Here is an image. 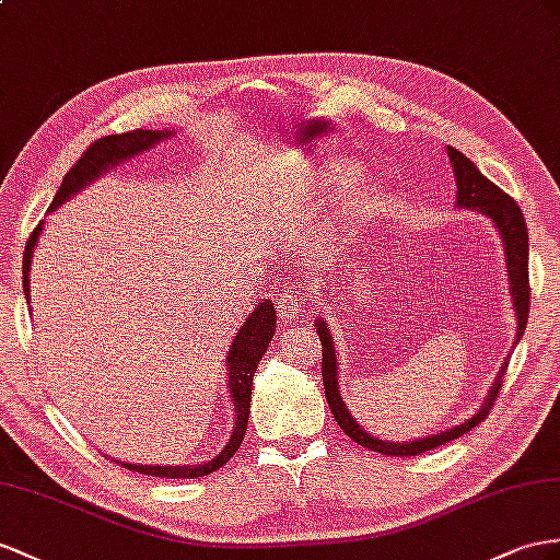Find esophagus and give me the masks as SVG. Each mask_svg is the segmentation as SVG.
Listing matches in <instances>:
<instances>
[{
	"label": "esophagus",
	"instance_id": "34e87169",
	"mask_svg": "<svg viewBox=\"0 0 560 560\" xmlns=\"http://www.w3.org/2000/svg\"><path fill=\"white\" fill-rule=\"evenodd\" d=\"M305 289L303 285H293L291 291H283L277 298V312L281 319H303L305 317Z\"/></svg>",
	"mask_w": 560,
	"mask_h": 560
}]
</instances>
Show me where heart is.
<instances>
[{
	"instance_id": "b5f03b06",
	"label": "heart",
	"mask_w": 560,
	"mask_h": 560,
	"mask_svg": "<svg viewBox=\"0 0 560 560\" xmlns=\"http://www.w3.org/2000/svg\"><path fill=\"white\" fill-rule=\"evenodd\" d=\"M354 172V170H352ZM352 172H348V175H352ZM328 182H336V177H334V172H326V175L324 177H317V179H312V184L310 186H314V184H317V186H324V184H328Z\"/></svg>"
}]
</instances>
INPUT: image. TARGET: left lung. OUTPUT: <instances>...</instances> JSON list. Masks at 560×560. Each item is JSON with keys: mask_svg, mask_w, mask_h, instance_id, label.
Returning a JSON list of instances; mask_svg holds the SVG:
<instances>
[{"mask_svg": "<svg viewBox=\"0 0 560 560\" xmlns=\"http://www.w3.org/2000/svg\"><path fill=\"white\" fill-rule=\"evenodd\" d=\"M447 155L454 167V177H456V203L470 208V210H480L487 218H492V222L497 224L501 238H504L506 246V265H509V279H511V291H513V303H515V319H518V334L515 338H521L525 334L527 326V312H529V275H527V226H525V218L521 212V206L515 200L501 191L494 182L487 179L482 172L472 165V161L456 151L452 147H447ZM317 334L322 340V376H324V390H326V402L334 411V419L338 421V425L342 428V433L348 438H352L357 444H362L366 450H374L381 454L388 456H417L423 454L428 450H435L440 444H447L456 438H462L464 433H468L470 428H476L480 421L487 419V413L492 411L499 390H501V378L506 376V362L501 366V376H497V383L492 385L490 395H487L485 407L470 417L468 421H464L462 425L444 430V433L430 435L417 442H383L378 438H374L371 433H364V430L357 425V421L350 417L348 407L342 405V397L338 390V364H336V352H334V340H331V331L326 328V322L319 319L317 322Z\"/></svg>", "mask_w": 560, "mask_h": 560, "instance_id": "obj_1", "label": "left lung"}]
</instances>
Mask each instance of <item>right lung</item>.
<instances>
[{
	"label": "right lung",
	"mask_w": 560,
	"mask_h": 560,
	"mask_svg": "<svg viewBox=\"0 0 560 560\" xmlns=\"http://www.w3.org/2000/svg\"><path fill=\"white\" fill-rule=\"evenodd\" d=\"M170 137L167 132H158V130H132V132H122V135H108L96 139L90 143L88 151H84L78 163L66 172V177L61 182V189L56 191L49 210L56 206H61L63 200H68L73 194H78L82 186H88L92 179H96L108 165H118L120 161H127L141 151L151 149L155 141H163ZM42 232V224L33 229V234L27 236L25 243V253H23V291L25 295L31 293V277H27V269H31L33 262V250L37 236ZM275 324H277V314L271 300H265L255 307L250 317L243 322L238 328V336L234 338L232 348H229V393H232L234 399V409H236V425H234V435L229 440L226 447L212 458L208 464H198V466H135V464H122L127 470H137L143 472V476H153V478H203L210 476L218 468H222L229 458H232L241 442L243 435H246L248 428V413H250V390H253V376L255 369L260 364L262 354L267 346L275 338Z\"/></svg>",
	"instance_id": "right-lung-1"
}]
</instances>
